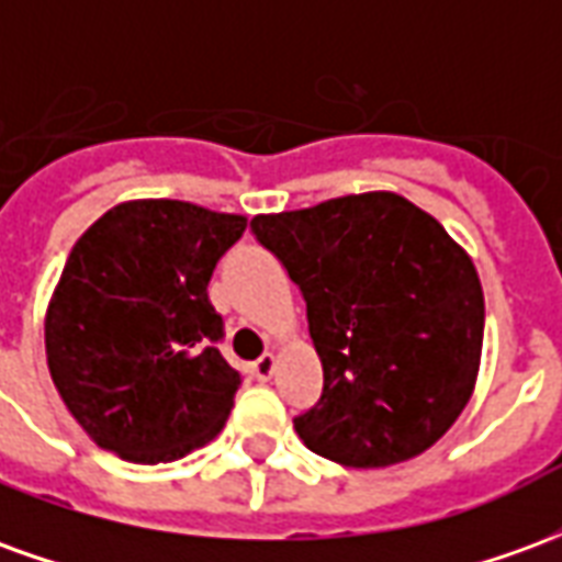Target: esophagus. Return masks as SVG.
<instances>
[{
    "label": "esophagus",
    "mask_w": 562,
    "mask_h": 562,
    "mask_svg": "<svg viewBox=\"0 0 562 562\" xmlns=\"http://www.w3.org/2000/svg\"><path fill=\"white\" fill-rule=\"evenodd\" d=\"M273 367H277V358L270 352H265L261 358H258L256 364H252V376L261 379V382H268L270 376H273Z\"/></svg>",
    "instance_id": "1"
}]
</instances>
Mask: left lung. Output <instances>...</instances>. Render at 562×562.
Returning a JSON list of instances; mask_svg holds the SVG:
<instances>
[{
    "label": "left lung",
    "mask_w": 562,
    "mask_h": 562,
    "mask_svg": "<svg viewBox=\"0 0 562 562\" xmlns=\"http://www.w3.org/2000/svg\"><path fill=\"white\" fill-rule=\"evenodd\" d=\"M306 301L325 385L294 418L306 448L373 470L422 454L470 403L484 337L472 258L394 192L256 216Z\"/></svg>",
    "instance_id": "8db88e82"
}]
</instances>
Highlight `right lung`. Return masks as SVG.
<instances>
[{"label": "right lung", "instance_id": "right-lung-1", "mask_svg": "<svg viewBox=\"0 0 562 562\" xmlns=\"http://www.w3.org/2000/svg\"><path fill=\"white\" fill-rule=\"evenodd\" d=\"M244 228L234 213L144 198L80 234L44 346L59 397L95 446L168 463L220 434L240 373L216 349L225 330L207 282Z\"/></svg>", "mask_w": 562, "mask_h": 562}]
</instances>
